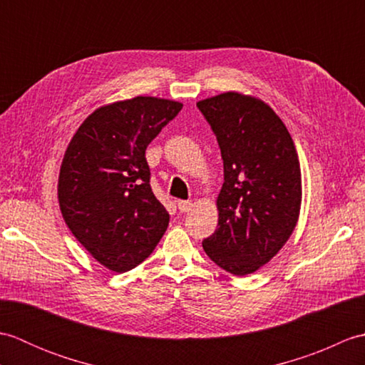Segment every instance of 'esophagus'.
<instances>
[{
    "instance_id": "1",
    "label": "esophagus",
    "mask_w": 365,
    "mask_h": 365,
    "mask_svg": "<svg viewBox=\"0 0 365 365\" xmlns=\"http://www.w3.org/2000/svg\"><path fill=\"white\" fill-rule=\"evenodd\" d=\"M177 207L182 213H187V212L191 210L192 202H191V200H177Z\"/></svg>"
}]
</instances>
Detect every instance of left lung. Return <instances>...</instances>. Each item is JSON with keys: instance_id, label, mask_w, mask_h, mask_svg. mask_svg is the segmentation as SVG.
Wrapping results in <instances>:
<instances>
[{"instance_id": "8db88e82", "label": "left lung", "mask_w": 365, "mask_h": 365, "mask_svg": "<svg viewBox=\"0 0 365 365\" xmlns=\"http://www.w3.org/2000/svg\"><path fill=\"white\" fill-rule=\"evenodd\" d=\"M224 163L218 229L202 242L216 265L235 276L257 271L282 250L299 218L302 187L297 149L263 100L229 91L199 100Z\"/></svg>"}]
</instances>
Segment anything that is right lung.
<instances>
[{"mask_svg":"<svg viewBox=\"0 0 365 365\" xmlns=\"http://www.w3.org/2000/svg\"><path fill=\"white\" fill-rule=\"evenodd\" d=\"M182 106L147 96L103 105L67 145L58 182L61 213L84 250L114 273L149 257L168 229L145 149Z\"/></svg>","mask_w":365,"mask_h":365,"instance_id":"1","label":"right lung"}]
</instances>
